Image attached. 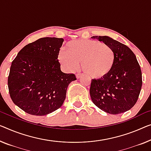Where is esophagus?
<instances>
[{
	"mask_svg": "<svg viewBox=\"0 0 151 151\" xmlns=\"http://www.w3.org/2000/svg\"><path fill=\"white\" fill-rule=\"evenodd\" d=\"M82 75H83V74L78 73V74H76V78H79L81 77Z\"/></svg>",
	"mask_w": 151,
	"mask_h": 151,
	"instance_id": "obj_1",
	"label": "esophagus"
}]
</instances>
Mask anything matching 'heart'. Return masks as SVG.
<instances>
[{"instance_id":"b5f03b06","label":"heart","mask_w":151,"mask_h":151,"mask_svg":"<svg viewBox=\"0 0 151 151\" xmlns=\"http://www.w3.org/2000/svg\"><path fill=\"white\" fill-rule=\"evenodd\" d=\"M58 55L59 61L68 70L81 68L93 79H102L111 73L115 62V54L111 47L92 40H75L68 42Z\"/></svg>"}]
</instances>
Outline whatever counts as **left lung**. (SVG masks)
I'll use <instances>...</instances> for the list:
<instances>
[{
  "label": "left lung",
  "mask_w": 151,
  "mask_h": 151,
  "mask_svg": "<svg viewBox=\"0 0 151 151\" xmlns=\"http://www.w3.org/2000/svg\"><path fill=\"white\" fill-rule=\"evenodd\" d=\"M113 49L115 62L109 75L92 79L89 93L92 102L107 113L117 114L129 111L140 95L142 80L136 55L125 45L107 36H93Z\"/></svg>",
  "instance_id": "8db88e82"
}]
</instances>
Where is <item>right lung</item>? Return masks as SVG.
Returning <instances> with one entry per match:
<instances>
[{
	"label": "right lung",
	"mask_w": 151,
	"mask_h": 151,
	"mask_svg": "<svg viewBox=\"0 0 151 151\" xmlns=\"http://www.w3.org/2000/svg\"><path fill=\"white\" fill-rule=\"evenodd\" d=\"M64 39L44 37L23 47L11 63L8 87L13 103L27 113L43 116L62 106L74 74L64 73L58 58Z\"/></svg>",
	"instance_id": "right-lung-1"
}]
</instances>
